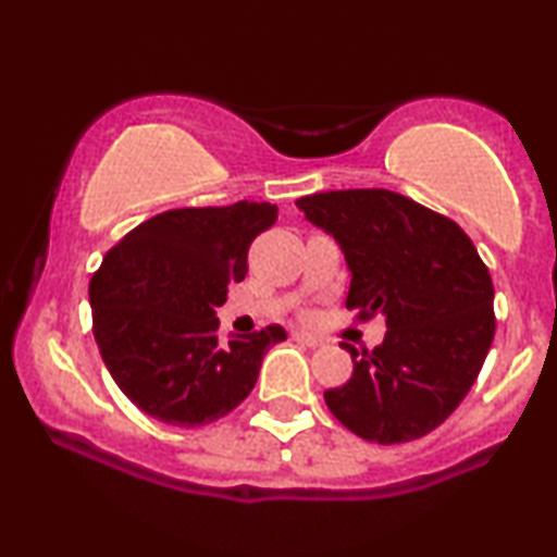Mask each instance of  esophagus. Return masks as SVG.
Wrapping results in <instances>:
<instances>
[{"label": "esophagus", "mask_w": 557, "mask_h": 557, "mask_svg": "<svg viewBox=\"0 0 557 557\" xmlns=\"http://www.w3.org/2000/svg\"><path fill=\"white\" fill-rule=\"evenodd\" d=\"M292 337L296 343L307 345V348H320L322 345V337H317V335H312V332H305V330H294Z\"/></svg>", "instance_id": "obj_1"}]
</instances>
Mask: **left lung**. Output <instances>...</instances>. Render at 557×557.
<instances>
[{
  "label": "left lung",
  "mask_w": 557,
  "mask_h": 557,
  "mask_svg": "<svg viewBox=\"0 0 557 557\" xmlns=\"http://www.w3.org/2000/svg\"><path fill=\"white\" fill-rule=\"evenodd\" d=\"M296 207L341 245L345 307L386 320L371 352L341 345L352 375L324 392L330 411L368 443L424 437L466 399L494 341V284L479 250L453 220L396 191H324Z\"/></svg>",
  "instance_id": "8db88e82"
}]
</instances>
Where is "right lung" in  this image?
Segmentation results:
<instances>
[{
	"label": "right lung",
	"instance_id": "add662e5",
	"mask_svg": "<svg viewBox=\"0 0 557 557\" xmlns=\"http://www.w3.org/2000/svg\"><path fill=\"white\" fill-rule=\"evenodd\" d=\"M269 201L171 209L137 225L91 276L94 341L120 392L153 420L201 428L252 392L269 324L220 341L216 307L248 273V248L276 222Z\"/></svg>",
	"mask_w": 557,
	"mask_h": 557
}]
</instances>
